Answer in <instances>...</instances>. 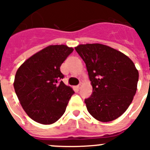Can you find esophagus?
<instances>
[{"label":"esophagus","instance_id":"obj_1","mask_svg":"<svg viewBox=\"0 0 150 150\" xmlns=\"http://www.w3.org/2000/svg\"><path fill=\"white\" fill-rule=\"evenodd\" d=\"M82 86H83V83H80L77 86V88H78V89H80V88H81Z\"/></svg>","mask_w":150,"mask_h":150}]
</instances>
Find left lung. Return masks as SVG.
I'll list each match as a JSON object with an SVG mask.
<instances>
[{
	"label": "left lung",
	"instance_id": "8db88e82",
	"mask_svg": "<svg viewBox=\"0 0 150 150\" xmlns=\"http://www.w3.org/2000/svg\"><path fill=\"white\" fill-rule=\"evenodd\" d=\"M86 65L92 95L85 100L87 110L102 122L121 116L132 102L137 88L139 73L127 55L100 43L75 47Z\"/></svg>",
	"mask_w": 150,
	"mask_h": 150
}]
</instances>
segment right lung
<instances>
[{"label":"right lung","instance_id":"add662e5","mask_svg":"<svg viewBox=\"0 0 150 150\" xmlns=\"http://www.w3.org/2000/svg\"><path fill=\"white\" fill-rule=\"evenodd\" d=\"M74 51L66 45H50L25 61L16 71L14 89L24 110L34 121L50 125L60 119L74 93L59 79L60 67Z\"/></svg>","mask_w":150,"mask_h":150}]
</instances>
